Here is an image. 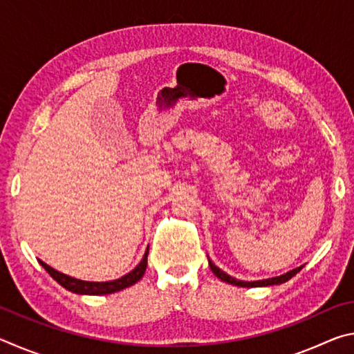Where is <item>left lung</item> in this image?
I'll return each mask as SVG.
<instances>
[{"label":"left lung","instance_id":"left-lung-1","mask_svg":"<svg viewBox=\"0 0 354 354\" xmlns=\"http://www.w3.org/2000/svg\"><path fill=\"white\" fill-rule=\"evenodd\" d=\"M207 261H209V267H211V270H212V273L215 274V277H217L221 281H225V283H227V284L239 286V287H267V286L283 284V283H286V281H289L290 278L295 277V274L303 268V266L301 267H297V268H293V270H290V272L281 274V277H274V278H268V279H262V281H239L236 278L230 277V274L225 273L223 270H220L217 266H214L212 261L209 259V257H207Z\"/></svg>","mask_w":354,"mask_h":354}]
</instances>
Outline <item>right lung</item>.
Returning a JSON list of instances; mask_svg holds the SVG:
<instances>
[{
    "mask_svg": "<svg viewBox=\"0 0 354 354\" xmlns=\"http://www.w3.org/2000/svg\"><path fill=\"white\" fill-rule=\"evenodd\" d=\"M147 257H148V248L143 254L142 261L139 262L133 272L124 274V277L113 279V281H106V283H93V281H81L76 278H71L68 274H64L61 272L55 270V268L48 266L44 261H39L40 266L45 268V270L51 274L53 279H56L59 284L70 292L80 293V295H107V293H113L118 290L127 289V287L136 284L137 281H140L143 274L147 270Z\"/></svg>",
    "mask_w": 354,
    "mask_h": 354,
    "instance_id": "right-lung-1",
    "label": "right lung"
}]
</instances>
